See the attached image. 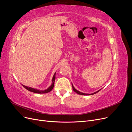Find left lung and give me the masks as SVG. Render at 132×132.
<instances>
[{"label": "left lung", "instance_id": "left-lung-1", "mask_svg": "<svg viewBox=\"0 0 132 132\" xmlns=\"http://www.w3.org/2000/svg\"><path fill=\"white\" fill-rule=\"evenodd\" d=\"M71 85H72V87H73V90H74V91H75L76 93H77L78 94H79V95H94V94H96L97 93H98V92L99 91H100V90H98V91H96V92H95V93H92V94H85V93H81V92H80L79 91H78V90H77V89H75V87H74V86H73V85L72 84H71Z\"/></svg>", "mask_w": 132, "mask_h": 132}]
</instances>
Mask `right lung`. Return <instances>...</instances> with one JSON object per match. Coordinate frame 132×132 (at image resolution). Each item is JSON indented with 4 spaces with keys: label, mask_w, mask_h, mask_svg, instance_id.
Masks as SVG:
<instances>
[{
    "label": "right lung",
    "mask_w": 132,
    "mask_h": 132,
    "mask_svg": "<svg viewBox=\"0 0 132 132\" xmlns=\"http://www.w3.org/2000/svg\"><path fill=\"white\" fill-rule=\"evenodd\" d=\"M55 72L53 75V77L52 78V84L50 86H49L47 89H45L44 90H38L37 89H34V88H32L31 87H29V86H26L22 85V86L25 87L26 89H27V90H29L31 92H32V93H37V94H46L49 93L52 90L53 87H54V81H55Z\"/></svg>",
    "instance_id": "1"
}]
</instances>
